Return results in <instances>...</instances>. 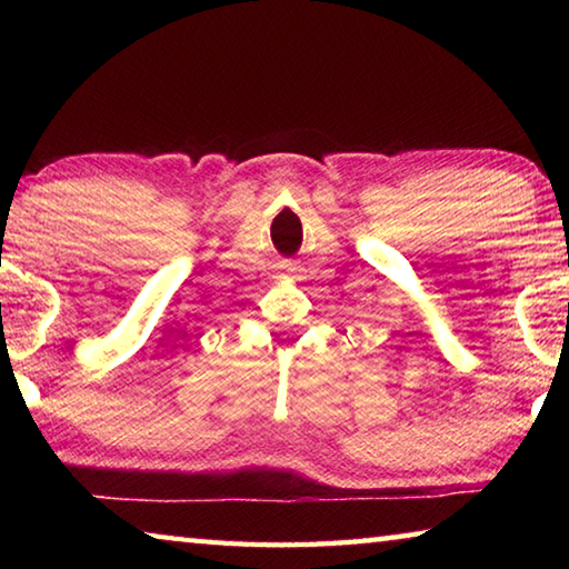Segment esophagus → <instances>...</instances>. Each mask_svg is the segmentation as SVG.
<instances>
[{
	"label": "esophagus",
	"instance_id": "1",
	"mask_svg": "<svg viewBox=\"0 0 569 569\" xmlns=\"http://www.w3.org/2000/svg\"><path fill=\"white\" fill-rule=\"evenodd\" d=\"M293 271H296V268H293L291 263H288V266H283V273H286V276H293Z\"/></svg>",
	"mask_w": 569,
	"mask_h": 569
}]
</instances>
